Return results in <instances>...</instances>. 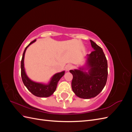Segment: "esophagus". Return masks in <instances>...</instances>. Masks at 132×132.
I'll return each instance as SVG.
<instances>
[{
    "label": "esophagus",
    "mask_w": 132,
    "mask_h": 132,
    "mask_svg": "<svg viewBox=\"0 0 132 132\" xmlns=\"http://www.w3.org/2000/svg\"><path fill=\"white\" fill-rule=\"evenodd\" d=\"M73 68V65H71V64H67V65L65 66V68L66 71H69L70 70H71V69H72Z\"/></svg>",
    "instance_id": "obj_1"
}]
</instances>
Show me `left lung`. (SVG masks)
<instances>
[{"mask_svg":"<svg viewBox=\"0 0 132 132\" xmlns=\"http://www.w3.org/2000/svg\"><path fill=\"white\" fill-rule=\"evenodd\" d=\"M94 50L87 55V69L70 70L73 74L71 88L75 94L80 98L88 99L96 96L104 88L106 84L108 70L107 61L101 48L90 39Z\"/></svg>","mask_w":132,"mask_h":132,"instance_id":"1","label":"left lung"}]
</instances>
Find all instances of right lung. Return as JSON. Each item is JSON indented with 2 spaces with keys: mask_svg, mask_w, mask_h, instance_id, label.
<instances>
[{
  "mask_svg": "<svg viewBox=\"0 0 132 132\" xmlns=\"http://www.w3.org/2000/svg\"><path fill=\"white\" fill-rule=\"evenodd\" d=\"M36 39H34L28 45L23 51L21 61V75L23 84L27 87L28 90L36 96L40 97H47L52 95L56 90L58 82L65 73L64 71L54 74L52 78L51 81L48 84L34 82L30 80L27 76L24 68V57L27 47L32 43L35 42Z\"/></svg>",
  "mask_w": 132,
  "mask_h": 132,
  "instance_id": "add662e5",
  "label": "right lung"
}]
</instances>
